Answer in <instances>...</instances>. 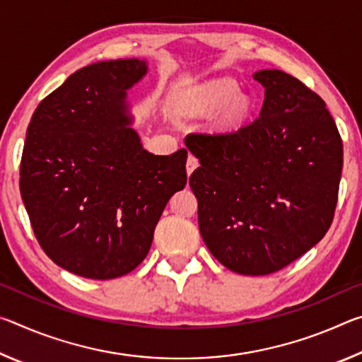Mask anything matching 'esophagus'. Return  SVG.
<instances>
[{"mask_svg":"<svg viewBox=\"0 0 362 362\" xmlns=\"http://www.w3.org/2000/svg\"><path fill=\"white\" fill-rule=\"evenodd\" d=\"M199 166V161L198 158L193 156V155H188V159H187V174L189 175L193 173V170Z\"/></svg>","mask_w":362,"mask_h":362,"instance_id":"34e87169","label":"esophagus"}]
</instances>
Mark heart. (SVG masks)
I'll return each mask as SVG.
<instances>
[{"mask_svg": "<svg viewBox=\"0 0 362 362\" xmlns=\"http://www.w3.org/2000/svg\"><path fill=\"white\" fill-rule=\"evenodd\" d=\"M240 94V86L233 79H217L204 84L193 100V110L196 112L212 113L222 110L228 105L226 110V119L236 121L247 112L249 100Z\"/></svg>", "mask_w": 362, "mask_h": 362, "instance_id": "b5f03b06", "label": "heart"}]
</instances>
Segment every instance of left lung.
Returning a JSON list of instances; mask_svg holds the SVG:
<instances>
[{
  "label": "left lung",
  "mask_w": 362,
  "mask_h": 362,
  "mask_svg": "<svg viewBox=\"0 0 362 362\" xmlns=\"http://www.w3.org/2000/svg\"><path fill=\"white\" fill-rule=\"evenodd\" d=\"M260 116L235 132L189 134L201 236L231 272L265 276L316 246L334 218L343 166L320 95L281 70H260Z\"/></svg>",
  "instance_id": "obj_1"
}]
</instances>
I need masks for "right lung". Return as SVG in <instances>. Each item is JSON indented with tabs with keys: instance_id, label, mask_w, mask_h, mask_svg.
Listing matches in <instances>:
<instances>
[{
	"instance_id": "add662e5",
	"label": "right lung",
	"mask_w": 362,
	"mask_h": 362,
	"mask_svg": "<svg viewBox=\"0 0 362 362\" xmlns=\"http://www.w3.org/2000/svg\"><path fill=\"white\" fill-rule=\"evenodd\" d=\"M146 71L139 59L84 66L28 124L22 201L46 255L78 276L113 279L139 267L170 196L187 185V150L153 155L131 126L127 90Z\"/></svg>"
}]
</instances>
